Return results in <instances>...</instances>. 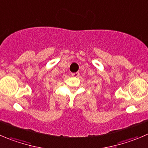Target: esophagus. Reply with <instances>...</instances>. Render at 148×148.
<instances>
[{
  "label": "esophagus",
  "instance_id": "esophagus-1",
  "mask_svg": "<svg viewBox=\"0 0 148 148\" xmlns=\"http://www.w3.org/2000/svg\"><path fill=\"white\" fill-rule=\"evenodd\" d=\"M79 75H80V73H78V72H77V73H71V75H72V76H73V77H75V78H77V77L79 76Z\"/></svg>",
  "mask_w": 148,
  "mask_h": 148
}]
</instances>
